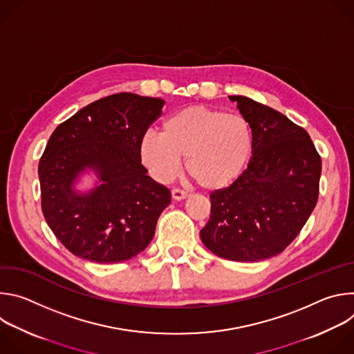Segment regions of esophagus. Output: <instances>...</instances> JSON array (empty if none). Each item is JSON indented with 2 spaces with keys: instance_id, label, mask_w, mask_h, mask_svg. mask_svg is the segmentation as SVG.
Instances as JSON below:
<instances>
[{
  "instance_id": "1",
  "label": "esophagus",
  "mask_w": 354,
  "mask_h": 354,
  "mask_svg": "<svg viewBox=\"0 0 354 354\" xmlns=\"http://www.w3.org/2000/svg\"><path fill=\"white\" fill-rule=\"evenodd\" d=\"M187 196H189V193L182 190V189H172V198L174 200H183Z\"/></svg>"
}]
</instances>
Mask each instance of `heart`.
<instances>
[{
    "label": "heart",
    "instance_id": "b5f03b06",
    "mask_svg": "<svg viewBox=\"0 0 354 354\" xmlns=\"http://www.w3.org/2000/svg\"><path fill=\"white\" fill-rule=\"evenodd\" d=\"M254 154V130L239 113L203 105L169 115L160 133H145L138 142L141 164L157 180L176 175L182 157L186 171L203 189L231 186L245 172Z\"/></svg>",
    "mask_w": 354,
    "mask_h": 354
}]
</instances>
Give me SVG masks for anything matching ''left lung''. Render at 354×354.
<instances>
[{
    "label": "left lung",
    "mask_w": 354,
    "mask_h": 354,
    "mask_svg": "<svg viewBox=\"0 0 354 354\" xmlns=\"http://www.w3.org/2000/svg\"><path fill=\"white\" fill-rule=\"evenodd\" d=\"M230 99L254 130V154L236 182L210 193L200 238L220 258L259 262L279 255L306 225L322 162L310 134L287 116L246 96Z\"/></svg>",
    "instance_id": "1"
}]
</instances>
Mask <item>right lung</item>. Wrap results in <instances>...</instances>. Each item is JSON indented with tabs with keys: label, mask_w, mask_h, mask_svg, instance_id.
<instances>
[{
	"label": "right lung",
	"mask_w": 354,
	"mask_h": 354,
	"mask_svg": "<svg viewBox=\"0 0 354 354\" xmlns=\"http://www.w3.org/2000/svg\"><path fill=\"white\" fill-rule=\"evenodd\" d=\"M164 104L158 97L115 93L82 108L50 136L39 162L41 212L73 255L118 263L153 239L171 192L147 175L138 142ZM85 169L95 170L103 183L78 194L73 180Z\"/></svg>",
	"instance_id": "1"
}]
</instances>
